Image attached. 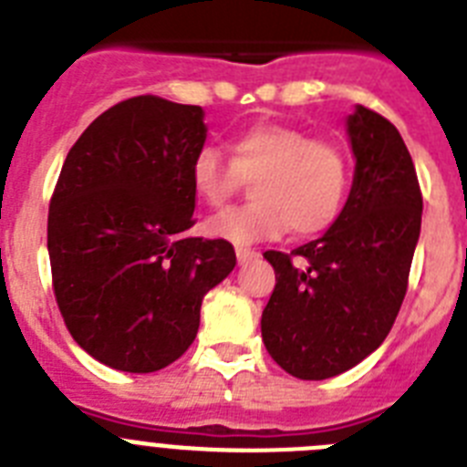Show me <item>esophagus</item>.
<instances>
[{"instance_id":"esophagus-1","label":"esophagus","mask_w":467,"mask_h":467,"mask_svg":"<svg viewBox=\"0 0 467 467\" xmlns=\"http://www.w3.org/2000/svg\"><path fill=\"white\" fill-rule=\"evenodd\" d=\"M237 263L239 265H246V263H251V261H256L258 256H261V254H258V251H254V249H246V246H237Z\"/></svg>"}]
</instances>
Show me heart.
Here are the masks:
<instances>
[{"label":"heart","mask_w":467,"mask_h":467,"mask_svg":"<svg viewBox=\"0 0 467 467\" xmlns=\"http://www.w3.org/2000/svg\"><path fill=\"white\" fill-rule=\"evenodd\" d=\"M230 160L204 148L190 164L194 194L211 209H223L254 181V197L239 209L206 221L211 237L233 244L275 239L286 230L317 234L343 211L350 183V164L338 143L312 138L306 129L282 121H263L230 140Z\"/></svg>","instance_id":"obj_1"}]
</instances>
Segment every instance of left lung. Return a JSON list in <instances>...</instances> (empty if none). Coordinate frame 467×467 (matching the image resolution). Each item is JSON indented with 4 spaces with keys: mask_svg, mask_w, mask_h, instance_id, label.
Returning a JSON list of instances; mask_svg holds the SVG:
<instances>
[{
    "mask_svg": "<svg viewBox=\"0 0 467 467\" xmlns=\"http://www.w3.org/2000/svg\"><path fill=\"white\" fill-rule=\"evenodd\" d=\"M348 133L355 181L334 225L291 254H263L277 279L261 317L263 343L303 380L343 374L383 343L420 234L423 194L400 131L357 105Z\"/></svg>",
    "mask_w": 467,
    "mask_h": 467,
    "instance_id": "1",
    "label": "left lung"
}]
</instances>
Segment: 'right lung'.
Returning a JSON list of instances; mask_svg holds the SVG:
<instances>
[{
	"label": "right lung",
	"mask_w": 467,
	"mask_h": 467,
	"mask_svg": "<svg viewBox=\"0 0 467 467\" xmlns=\"http://www.w3.org/2000/svg\"><path fill=\"white\" fill-rule=\"evenodd\" d=\"M200 105L133 96L77 138L48 204L51 284L72 338L99 362L150 374L200 329L204 296L233 273L228 239L190 237Z\"/></svg>",
	"instance_id": "right-lung-1"
}]
</instances>
